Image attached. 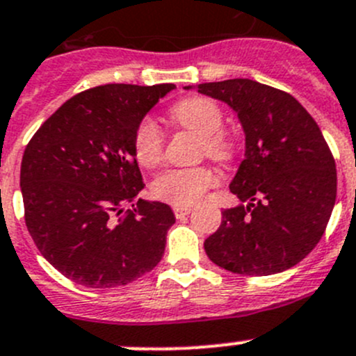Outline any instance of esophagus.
Segmentation results:
<instances>
[{
	"mask_svg": "<svg viewBox=\"0 0 356 356\" xmlns=\"http://www.w3.org/2000/svg\"><path fill=\"white\" fill-rule=\"evenodd\" d=\"M191 210H193L191 207H174V215L177 218H182L186 217V215L191 213Z\"/></svg>",
	"mask_w": 356,
	"mask_h": 356,
	"instance_id": "1",
	"label": "esophagus"
}]
</instances>
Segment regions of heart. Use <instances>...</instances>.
<instances>
[{
    "label": "heart",
    "instance_id": "1",
    "mask_svg": "<svg viewBox=\"0 0 356 356\" xmlns=\"http://www.w3.org/2000/svg\"><path fill=\"white\" fill-rule=\"evenodd\" d=\"M174 124L189 129L201 136V152L217 160H227L234 152V143L227 132L222 131L224 113L218 103L204 96H191L175 103L170 108ZM165 138L161 129L152 118H143L134 131L132 148L141 167L153 168L163 160ZM218 177L207 165L189 168H170L153 181L152 193L156 200L175 207L195 204L217 184Z\"/></svg>",
    "mask_w": 356,
    "mask_h": 356
}]
</instances>
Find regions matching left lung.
<instances>
[{"label":"left lung","instance_id":"8db88e82","mask_svg":"<svg viewBox=\"0 0 356 356\" xmlns=\"http://www.w3.org/2000/svg\"><path fill=\"white\" fill-rule=\"evenodd\" d=\"M196 88L227 103L246 136L229 186L241 204L222 211L204 241L208 258L243 275L288 270L321 241L336 201V163L317 122L288 92L251 79Z\"/></svg>","mask_w":356,"mask_h":356}]
</instances>
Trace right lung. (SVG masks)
I'll list each match as a JSON object with an SVG mask.
<instances>
[{
  "mask_svg": "<svg viewBox=\"0 0 356 356\" xmlns=\"http://www.w3.org/2000/svg\"><path fill=\"white\" fill-rule=\"evenodd\" d=\"M174 84H106L63 103L29 141L20 167L25 225L42 257L86 288H115L153 270L174 211L138 198L139 122ZM127 204L132 211H125Z\"/></svg>",
  "mask_w": 356,
  "mask_h": 356,
  "instance_id": "obj_1",
  "label": "right lung"
}]
</instances>
